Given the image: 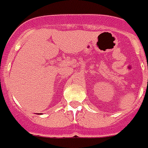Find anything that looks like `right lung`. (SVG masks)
I'll return each mask as SVG.
<instances>
[{
  "instance_id": "right-lung-1",
  "label": "right lung",
  "mask_w": 148,
  "mask_h": 148,
  "mask_svg": "<svg viewBox=\"0 0 148 148\" xmlns=\"http://www.w3.org/2000/svg\"><path fill=\"white\" fill-rule=\"evenodd\" d=\"M39 114H40V113H39Z\"/></svg>"
}]
</instances>
